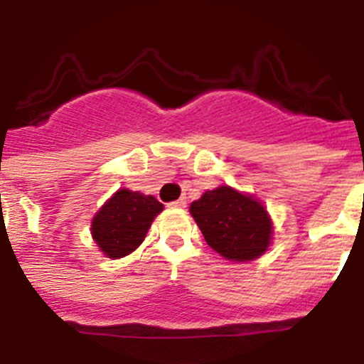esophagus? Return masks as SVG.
<instances>
[{
  "instance_id": "obj_1",
  "label": "esophagus",
  "mask_w": 364,
  "mask_h": 364,
  "mask_svg": "<svg viewBox=\"0 0 364 364\" xmlns=\"http://www.w3.org/2000/svg\"><path fill=\"white\" fill-rule=\"evenodd\" d=\"M171 208H186V200L184 198H180V200H175V202H171Z\"/></svg>"
}]
</instances>
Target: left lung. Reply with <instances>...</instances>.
Instances as JSON below:
<instances>
[{
    "label": "left lung",
    "mask_w": 364,
    "mask_h": 364,
    "mask_svg": "<svg viewBox=\"0 0 364 364\" xmlns=\"http://www.w3.org/2000/svg\"><path fill=\"white\" fill-rule=\"evenodd\" d=\"M189 213L205 242L228 260L259 259L272 242V218L264 205L230 186L205 191L193 202Z\"/></svg>",
    "instance_id": "left-lung-1"
}]
</instances>
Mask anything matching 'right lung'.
<instances>
[{
	"label": "right lung",
	"mask_w": 364,
	"mask_h": 364,
	"mask_svg": "<svg viewBox=\"0 0 364 364\" xmlns=\"http://www.w3.org/2000/svg\"><path fill=\"white\" fill-rule=\"evenodd\" d=\"M162 210L151 195L118 189L92 218V239L109 259L129 255L144 242L151 222Z\"/></svg>",
	"instance_id": "1"
}]
</instances>
